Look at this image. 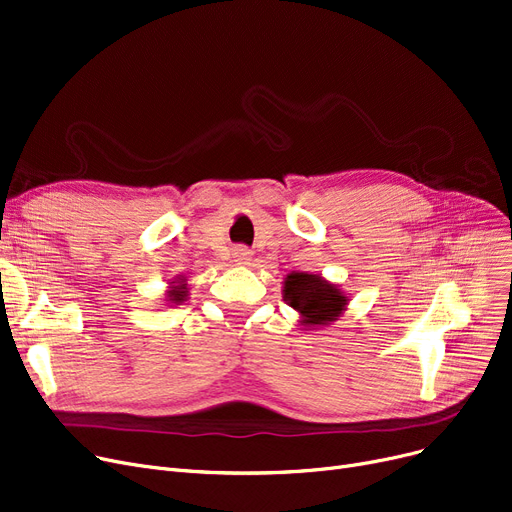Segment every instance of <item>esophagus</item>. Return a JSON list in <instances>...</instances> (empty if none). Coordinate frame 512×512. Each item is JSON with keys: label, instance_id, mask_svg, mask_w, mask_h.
I'll list each match as a JSON object with an SVG mask.
<instances>
[{"label": "esophagus", "instance_id": "1", "mask_svg": "<svg viewBox=\"0 0 512 512\" xmlns=\"http://www.w3.org/2000/svg\"><path fill=\"white\" fill-rule=\"evenodd\" d=\"M232 257H234V261L236 263H242V265H247L249 261H251V251L247 249V247H234V251H232Z\"/></svg>", "mask_w": 512, "mask_h": 512}]
</instances>
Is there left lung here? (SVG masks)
I'll list each match as a JSON object with an SVG mask.
<instances>
[{
  "label": "left lung",
  "mask_w": 512,
  "mask_h": 512,
  "mask_svg": "<svg viewBox=\"0 0 512 512\" xmlns=\"http://www.w3.org/2000/svg\"><path fill=\"white\" fill-rule=\"evenodd\" d=\"M284 301L303 316V324L320 326L337 320L347 297L335 284L316 274H288L284 280Z\"/></svg>",
  "instance_id": "8db88e82"
}]
</instances>
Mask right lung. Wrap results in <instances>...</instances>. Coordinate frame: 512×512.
Returning a JSON list of instances; mask_svg holds the SVG:
<instances>
[{"label":"right lung","instance_id":"1","mask_svg":"<svg viewBox=\"0 0 512 512\" xmlns=\"http://www.w3.org/2000/svg\"><path fill=\"white\" fill-rule=\"evenodd\" d=\"M186 295H188L186 284H180V286H175L173 291H169V301L171 303H182L186 299Z\"/></svg>","mask_w":512,"mask_h":512}]
</instances>
